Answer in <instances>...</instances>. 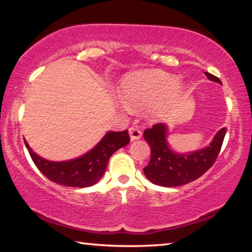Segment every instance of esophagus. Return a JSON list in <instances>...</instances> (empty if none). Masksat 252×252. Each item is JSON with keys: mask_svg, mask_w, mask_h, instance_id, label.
<instances>
[{"mask_svg": "<svg viewBox=\"0 0 252 252\" xmlns=\"http://www.w3.org/2000/svg\"><path fill=\"white\" fill-rule=\"evenodd\" d=\"M129 134H130L131 140H132V141H133V140H138V139L141 138L142 132L140 131L138 127L132 126V127H130V129H129Z\"/></svg>", "mask_w": 252, "mask_h": 252, "instance_id": "34e87169", "label": "esophagus"}]
</instances>
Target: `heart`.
I'll list each match as a JSON object with an SVG mask.
<instances>
[{"label":"heart","mask_w":252,"mask_h":252,"mask_svg":"<svg viewBox=\"0 0 252 252\" xmlns=\"http://www.w3.org/2000/svg\"><path fill=\"white\" fill-rule=\"evenodd\" d=\"M122 108L150 105L157 112L169 109L180 99L183 85L174 76L163 72H142L126 78L120 85Z\"/></svg>","instance_id":"obj_1"}]
</instances>
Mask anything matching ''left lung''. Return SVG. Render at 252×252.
<instances>
[{"instance_id": "left-lung-1", "label": "left lung", "mask_w": 252, "mask_h": 252, "mask_svg": "<svg viewBox=\"0 0 252 252\" xmlns=\"http://www.w3.org/2000/svg\"><path fill=\"white\" fill-rule=\"evenodd\" d=\"M207 78L220 84L221 81L209 72ZM168 127L164 123H157L143 132V138L151 148L150 162L143 169L152 183L162 187H178L194 181L207 172L215 163L222 147L227 129L217 132L210 146L190 153H176L167 142Z\"/></svg>"}]
</instances>
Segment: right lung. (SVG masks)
I'll use <instances>...</instances> for the list:
<instances>
[{
    "label": "right lung",
    "mask_w": 252,
    "mask_h": 252,
    "mask_svg": "<svg viewBox=\"0 0 252 252\" xmlns=\"http://www.w3.org/2000/svg\"><path fill=\"white\" fill-rule=\"evenodd\" d=\"M130 142L127 130L109 131L103 139L84 156L67 161H49L32 151L24 140L25 147L34 164L43 176L60 186L85 188L91 187L103 177L110 157Z\"/></svg>",
    "instance_id": "1"
}]
</instances>
